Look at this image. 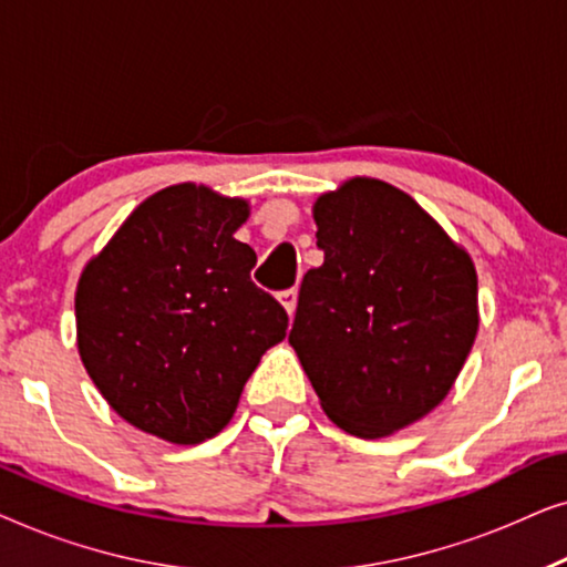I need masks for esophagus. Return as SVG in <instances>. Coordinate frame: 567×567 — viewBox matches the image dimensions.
Returning <instances> with one entry per match:
<instances>
[{"instance_id": "1", "label": "esophagus", "mask_w": 567, "mask_h": 567, "mask_svg": "<svg viewBox=\"0 0 567 567\" xmlns=\"http://www.w3.org/2000/svg\"><path fill=\"white\" fill-rule=\"evenodd\" d=\"M297 299H299L297 289H286V291L278 293V301H281L286 315H289V317H293V312H297Z\"/></svg>"}]
</instances>
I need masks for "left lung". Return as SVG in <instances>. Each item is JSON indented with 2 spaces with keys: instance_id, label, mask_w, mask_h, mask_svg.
I'll return each instance as SVG.
<instances>
[{
  "instance_id": "left-lung-1",
  "label": "left lung",
  "mask_w": 567,
  "mask_h": 567,
  "mask_svg": "<svg viewBox=\"0 0 567 567\" xmlns=\"http://www.w3.org/2000/svg\"><path fill=\"white\" fill-rule=\"evenodd\" d=\"M320 268L289 343L324 415L382 439L441 405L480 328L470 252L405 190L351 177L315 200Z\"/></svg>"
}]
</instances>
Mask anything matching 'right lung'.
Segmentation results:
<instances>
[{
  "instance_id": "obj_1",
  "label": "right lung",
  "mask_w": 567,
  "mask_h": 567,
  "mask_svg": "<svg viewBox=\"0 0 567 567\" xmlns=\"http://www.w3.org/2000/svg\"><path fill=\"white\" fill-rule=\"evenodd\" d=\"M245 198L177 183L142 200L76 284V348L115 413L193 446L235 415L262 353L286 338L284 307L250 281L235 239Z\"/></svg>"
}]
</instances>
